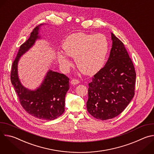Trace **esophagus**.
Listing matches in <instances>:
<instances>
[{
	"label": "esophagus",
	"instance_id": "34e87169",
	"mask_svg": "<svg viewBox=\"0 0 154 154\" xmlns=\"http://www.w3.org/2000/svg\"><path fill=\"white\" fill-rule=\"evenodd\" d=\"M79 83V80L78 79H72L71 81V83L72 85H77Z\"/></svg>",
	"mask_w": 154,
	"mask_h": 154
}]
</instances>
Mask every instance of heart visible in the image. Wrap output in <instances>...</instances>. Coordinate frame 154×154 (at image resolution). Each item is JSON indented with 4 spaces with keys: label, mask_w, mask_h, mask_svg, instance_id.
Listing matches in <instances>:
<instances>
[{
    "label": "heart",
    "mask_w": 154,
    "mask_h": 154,
    "mask_svg": "<svg viewBox=\"0 0 154 154\" xmlns=\"http://www.w3.org/2000/svg\"><path fill=\"white\" fill-rule=\"evenodd\" d=\"M62 47L66 54L75 58L77 66L82 72L91 75L103 67L109 44L103 35L80 32L69 35L64 39ZM57 58L63 68L69 66L70 61L64 54L58 52Z\"/></svg>",
    "instance_id": "heart-1"
}]
</instances>
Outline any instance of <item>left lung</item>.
Listing matches in <instances>:
<instances>
[{
	"label": "left lung",
	"instance_id": "1",
	"mask_svg": "<svg viewBox=\"0 0 154 154\" xmlns=\"http://www.w3.org/2000/svg\"><path fill=\"white\" fill-rule=\"evenodd\" d=\"M112 48L104 67L88 84L86 108L96 119H112L121 113L135 95L136 73L123 42L113 33Z\"/></svg>",
	"mask_w": 154,
	"mask_h": 154
}]
</instances>
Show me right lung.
Segmentation results:
<instances>
[{"label":"right lung","mask_w":154,"mask_h":154,"mask_svg":"<svg viewBox=\"0 0 154 154\" xmlns=\"http://www.w3.org/2000/svg\"><path fill=\"white\" fill-rule=\"evenodd\" d=\"M36 27L29 38L20 46L13 63L11 81L20 105L32 116L42 120H54L64 112L65 96L69 88V78L63 74L49 70L41 85L35 90H30L21 84L18 77L17 64L20 57L27 52L40 38Z\"/></svg>","instance_id":"1"}]
</instances>
